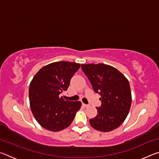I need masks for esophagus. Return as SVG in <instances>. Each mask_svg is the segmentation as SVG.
Returning a JSON list of instances; mask_svg holds the SVG:
<instances>
[{
    "instance_id": "34e87169",
    "label": "esophagus",
    "mask_w": 159,
    "mask_h": 159,
    "mask_svg": "<svg viewBox=\"0 0 159 159\" xmlns=\"http://www.w3.org/2000/svg\"><path fill=\"white\" fill-rule=\"evenodd\" d=\"M82 105L84 107H89V105H88V104H85L84 103H82Z\"/></svg>"
}]
</instances>
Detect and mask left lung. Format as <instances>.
<instances>
[{"label":"left lung","mask_w":159,"mask_h":159,"mask_svg":"<svg viewBox=\"0 0 159 159\" xmlns=\"http://www.w3.org/2000/svg\"><path fill=\"white\" fill-rule=\"evenodd\" d=\"M81 69L95 93L100 95L101 107L90 119V125L101 132H109L122 124L130 111L132 95L128 80L114 66L104 64H83Z\"/></svg>","instance_id":"8db88e82"}]
</instances>
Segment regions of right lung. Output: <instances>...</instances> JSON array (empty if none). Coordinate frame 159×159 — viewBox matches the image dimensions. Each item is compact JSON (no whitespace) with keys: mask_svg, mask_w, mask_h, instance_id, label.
Listing matches in <instances>:
<instances>
[{"mask_svg":"<svg viewBox=\"0 0 159 159\" xmlns=\"http://www.w3.org/2000/svg\"><path fill=\"white\" fill-rule=\"evenodd\" d=\"M80 66L78 63L56 61L42 67L31 81V110L37 122L46 130L58 132L69 127L80 109V102L64 100L60 96L67 90Z\"/></svg>","mask_w":159,"mask_h":159,"instance_id":"right-lung-1","label":"right lung"}]
</instances>
